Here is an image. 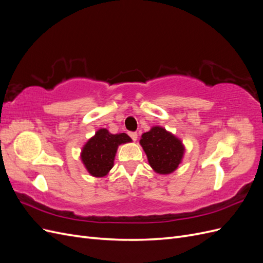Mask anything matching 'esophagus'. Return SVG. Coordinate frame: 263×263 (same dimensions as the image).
Returning <instances> with one entry per match:
<instances>
[{
	"label": "esophagus",
	"mask_w": 263,
	"mask_h": 263,
	"mask_svg": "<svg viewBox=\"0 0 263 263\" xmlns=\"http://www.w3.org/2000/svg\"><path fill=\"white\" fill-rule=\"evenodd\" d=\"M128 135L130 136V138L134 140V141H136L137 140V133H135V132H130V133H128Z\"/></svg>",
	"instance_id": "obj_1"
}]
</instances>
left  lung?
I'll use <instances>...</instances> for the list:
<instances>
[{
	"mask_svg": "<svg viewBox=\"0 0 263 263\" xmlns=\"http://www.w3.org/2000/svg\"><path fill=\"white\" fill-rule=\"evenodd\" d=\"M140 145L151 168L160 174H169L176 170L184 154L181 140L159 126L142 134Z\"/></svg>",
	"mask_w": 263,
	"mask_h": 263,
	"instance_id": "8db88e82",
	"label": "left lung"
}]
</instances>
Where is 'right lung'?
I'll use <instances>...</instances> for the list:
<instances>
[{
    "mask_svg": "<svg viewBox=\"0 0 263 263\" xmlns=\"http://www.w3.org/2000/svg\"><path fill=\"white\" fill-rule=\"evenodd\" d=\"M130 141V137L125 133L113 135L105 128L99 129L82 149L81 159L86 170L97 178L106 176L114 165L117 147Z\"/></svg>",
    "mask_w": 263,
    "mask_h": 263,
    "instance_id": "obj_1",
    "label": "right lung"
}]
</instances>
